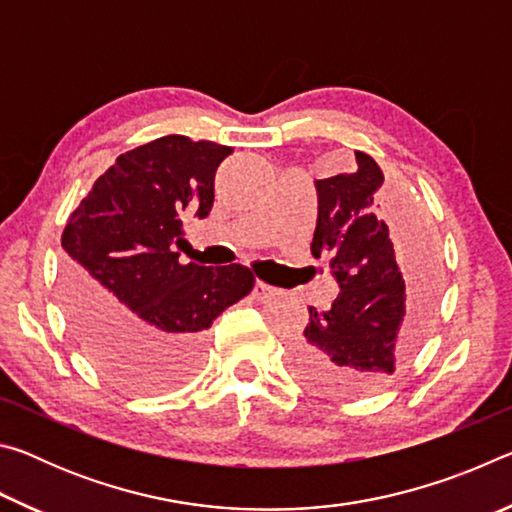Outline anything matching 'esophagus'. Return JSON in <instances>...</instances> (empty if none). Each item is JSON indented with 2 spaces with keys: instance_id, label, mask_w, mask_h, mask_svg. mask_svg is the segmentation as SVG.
<instances>
[{
  "instance_id": "34e87169",
  "label": "esophagus",
  "mask_w": 512,
  "mask_h": 512,
  "mask_svg": "<svg viewBox=\"0 0 512 512\" xmlns=\"http://www.w3.org/2000/svg\"><path fill=\"white\" fill-rule=\"evenodd\" d=\"M275 287H271V284H266V282H255V287H253V296L257 298V300H268V298H273L275 296Z\"/></svg>"
}]
</instances>
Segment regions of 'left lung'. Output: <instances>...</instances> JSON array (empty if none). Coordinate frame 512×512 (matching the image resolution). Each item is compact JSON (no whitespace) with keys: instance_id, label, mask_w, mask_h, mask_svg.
<instances>
[{"instance_id":"obj_1","label":"left lung","mask_w":512,"mask_h":512,"mask_svg":"<svg viewBox=\"0 0 512 512\" xmlns=\"http://www.w3.org/2000/svg\"><path fill=\"white\" fill-rule=\"evenodd\" d=\"M357 171L316 180L318 219L311 255L329 259L339 296L327 311L309 307V323L291 348V368L320 393L359 397L379 391L409 359L436 287L427 257L402 268L379 216L384 173L354 151Z\"/></svg>"}]
</instances>
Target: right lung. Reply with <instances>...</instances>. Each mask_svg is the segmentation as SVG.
Returning <instances> with one entry per match:
<instances>
[{"label":"right lung","mask_w":512,"mask_h":512,"mask_svg":"<svg viewBox=\"0 0 512 512\" xmlns=\"http://www.w3.org/2000/svg\"><path fill=\"white\" fill-rule=\"evenodd\" d=\"M230 146L185 135L119 155L65 225V309L90 359L131 391L194 375L205 332L253 291L241 264H183V216L205 219Z\"/></svg>","instance_id":"obj_1"}]
</instances>
